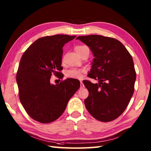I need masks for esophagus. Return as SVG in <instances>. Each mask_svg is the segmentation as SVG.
<instances>
[{
  "label": "esophagus",
  "mask_w": 151,
  "mask_h": 151,
  "mask_svg": "<svg viewBox=\"0 0 151 151\" xmlns=\"http://www.w3.org/2000/svg\"><path fill=\"white\" fill-rule=\"evenodd\" d=\"M81 88H84V84H83L82 81H81Z\"/></svg>",
  "instance_id": "obj_1"
}]
</instances>
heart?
<instances>
[{
  "mask_svg": "<svg viewBox=\"0 0 151 151\" xmlns=\"http://www.w3.org/2000/svg\"><path fill=\"white\" fill-rule=\"evenodd\" d=\"M86 45H77L75 47V50L76 52H78V51L82 49L83 48H84ZM84 72V70L82 69H69L65 71V75L66 77L70 78H75V79H78L81 78L82 76V73Z\"/></svg>",
  "mask_w": 151,
  "mask_h": 151,
  "instance_id": "b5f03b06",
  "label": "heart"
}]
</instances>
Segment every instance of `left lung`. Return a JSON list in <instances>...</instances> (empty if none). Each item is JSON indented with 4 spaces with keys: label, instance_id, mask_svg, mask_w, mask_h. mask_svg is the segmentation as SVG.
Masks as SVG:
<instances>
[{
    "label": "left lung",
    "instance_id": "left-lung-1",
    "mask_svg": "<svg viewBox=\"0 0 151 151\" xmlns=\"http://www.w3.org/2000/svg\"><path fill=\"white\" fill-rule=\"evenodd\" d=\"M90 48L95 58L88 74L99 84L83 81L89 91L84 100L89 113L98 121L110 122L123 113L134 91L136 73L133 59L119 41L101 35L76 37Z\"/></svg>",
    "mask_w": 151,
    "mask_h": 151
}]
</instances>
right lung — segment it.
<instances>
[{"mask_svg": "<svg viewBox=\"0 0 151 151\" xmlns=\"http://www.w3.org/2000/svg\"><path fill=\"white\" fill-rule=\"evenodd\" d=\"M76 36L40 37L22 54L16 75L19 97L28 115L41 123L58 119L80 88L78 80L67 78L53 85L50 76L62 78L63 47Z\"/></svg>", "mask_w": 151, "mask_h": 151, "instance_id": "right-lung-1", "label": "right lung"}]
</instances>
